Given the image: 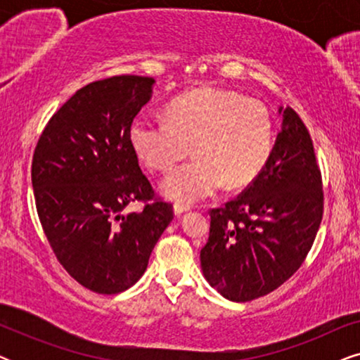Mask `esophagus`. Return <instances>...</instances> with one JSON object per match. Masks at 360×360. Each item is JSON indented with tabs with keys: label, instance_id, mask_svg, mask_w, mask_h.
<instances>
[{
	"label": "esophagus",
	"instance_id": "esophagus-1",
	"mask_svg": "<svg viewBox=\"0 0 360 360\" xmlns=\"http://www.w3.org/2000/svg\"><path fill=\"white\" fill-rule=\"evenodd\" d=\"M186 211H190V206H185V205H180V203H175L174 205V213L175 216H181Z\"/></svg>",
	"mask_w": 360,
	"mask_h": 360
}]
</instances>
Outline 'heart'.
<instances>
[{
	"label": "heart",
	"instance_id": "heart-1",
	"mask_svg": "<svg viewBox=\"0 0 360 360\" xmlns=\"http://www.w3.org/2000/svg\"><path fill=\"white\" fill-rule=\"evenodd\" d=\"M129 142L150 170L167 172L193 147L195 159L162 180L160 191L180 203H196L257 179L274 147L272 116L262 103L223 88H200L167 106V117L141 112Z\"/></svg>",
	"mask_w": 360,
	"mask_h": 360
}]
</instances>
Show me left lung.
Here are the masks:
<instances>
[{"instance_id": "1", "label": "left lung", "mask_w": 360, "mask_h": 360, "mask_svg": "<svg viewBox=\"0 0 360 360\" xmlns=\"http://www.w3.org/2000/svg\"><path fill=\"white\" fill-rule=\"evenodd\" d=\"M267 164L248 190L211 210L210 238L200 252L211 287L231 302H250L300 269L323 218V186L313 142L292 108Z\"/></svg>"}]
</instances>
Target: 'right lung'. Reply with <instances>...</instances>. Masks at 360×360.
Segmentation results:
<instances>
[{
    "label": "right lung",
    "instance_id": "obj_1",
    "mask_svg": "<svg viewBox=\"0 0 360 360\" xmlns=\"http://www.w3.org/2000/svg\"><path fill=\"white\" fill-rule=\"evenodd\" d=\"M155 80L121 75L78 90L51 117L32 159L39 219L63 269L91 292L112 295L146 272L152 249L174 219L152 200L129 142V127L152 98Z\"/></svg>",
    "mask_w": 360,
    "mask_h": 360
}]
</instances>
